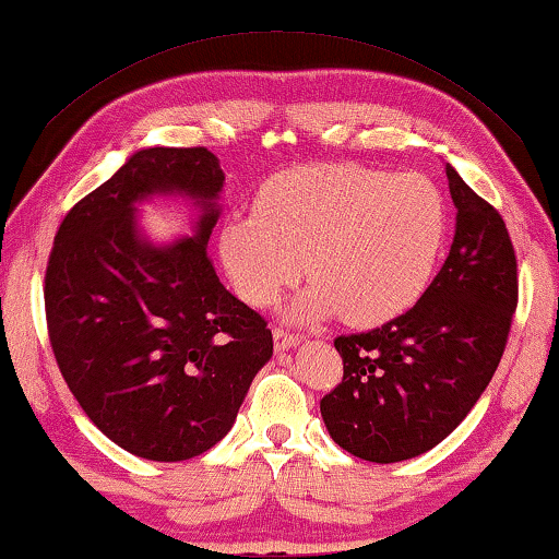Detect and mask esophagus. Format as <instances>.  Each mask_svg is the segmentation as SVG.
Masks as SVG:
<instances>
[{
    "label": "esophagus",
    "instance_id": "34e87169",
    "mask_svg": "<svg viewBox=\"0 0 559 559\" xmlns=\"http://www.w3.org/2000/svg\"><path fill=\"white\" fill-rule=\"evenodd\" d=\"M300 343L298 335L283 331V328H273V345H276V350H290L296 348Z\"/></svg>",
    "mask_w": 559,
    "mask_h": 559
}]
</instances>
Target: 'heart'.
Returning a JSON list of instances; mask_svg holds the SVG:
<instances>
[{
  "mask_svg": "<svg viewBox=\"0 0 559 559\" xmlns=\"http://www.w3.org/2000/svg\"><path fill=\"white\" fill-rule=\"evenodd\" d=\"M445 234V199L425 176L304 166L263 183L253 216L224 221L218 255L246 304H276L308 271L313 283L290 306L294 321L343 313L373 328L418 304Z\"/></svg>",
  "mask_w": 559,
  "mask_h": 559,
  "instance_id": "obj_1",
  "label": "heart"
}]
</instances>
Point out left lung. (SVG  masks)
<instances>
[{"instance_id": "obj_1", "label": "left lung", "mask_w": 559, "mask_h": 559, "mask_svg": "<svg viewBox=\"0 0 559 559\" xmlns=\"http://www.w3.org/2000/svg\"><path fill=\"white\" fill-rule=\"evenodd\" d=\"M455 238L411 311L335 338L343 380L321 401L331 438L370 463H401L445 440L490 383L518 306L502 216L445 164Z\"/></svg>"}]
</instances>
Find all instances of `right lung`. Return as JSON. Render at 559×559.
Wrapping results in <instances>:
<instances>
[{
	"label": "right lung",
	"instance_id": "obj_1",
	"mask_svg": "<svg viewBox=\"0 0 559 559\" xmlns=\"http://www.w3.org/2000/svg\"><path fill=\"white\" fill-rule=\"evenodd\" d=\"M226 176L209 148L152 146L61 221L44 306L61 376L96 428L131 455L179 463L234 428L273 356L263 318L228 294L206 253ZM189 200L191 237L158 245L141 202Z\"/></svg>",
	"mask_w": 559,
	"mask_h": 559
}]
</instances>
